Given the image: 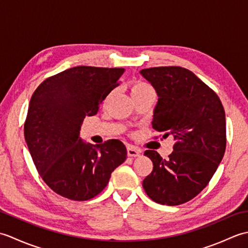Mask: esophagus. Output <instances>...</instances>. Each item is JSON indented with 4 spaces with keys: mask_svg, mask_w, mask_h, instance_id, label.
Returning <instances> with one entry per match:
<instances>
[{
    "mask_svg": "<svg viewBox=\"0 0 248 248\" xmlns=\"http://www.w3.org/2000/svg\"><path fill=\"white\" fill-rule=\"evenodd\" d=\"M127 152H128V155L129 156H139L140 155V150L135 148V147L132 146H128L127 147Z\"/></svg>",
    "mask_w": 248,
    "mask_h": 248,
    "instance_id": "1",
    "label": "esophagus"
}]
</instances>
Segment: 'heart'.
Returning a JSON list of instances; mask_svg holds the SVG:
<instances>
[{"mask_svg": "<svg viewBox=\"0 0 248 248\" xmlns=\"http://www.w3.org/2000/svg\"><path fill=\"white\" fill-rule=\"evenodd\" d=\"M149 89H152V87L149 85V84L139 81V82L133 83V85L131 86V93L132 94L140 93H143L146 91H149Z\"/></svg>", "mask_w": 248, "mask_h": 248, "instance_id": "b5f03b06", "label": "heart"}]
</instances>
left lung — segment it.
Instances as JSON below:
<instances>
[{
	"mask_svg": "<svg viewBox=\"0 0 248 248\" xmlns=\"http://www.w3.org/2000/svg\"><path fill=\"white\" fill-rule=\"evenodd\" d=\"M140 73L159 96L152 127L175 140L167 160L155 150L145 151L154 168L143 187L157 203L182 204L208 186L223 159L224 107L217 93L186 68L154 67Z\"/></svg>",
	"mask_w": 248,
	"mask_h": 248,
	"instance_id": "8db88e82",
	"label": "left lung"
}]
</instances>
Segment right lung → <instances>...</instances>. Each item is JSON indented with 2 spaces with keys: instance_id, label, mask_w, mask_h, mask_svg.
<instances>
[{
  "instance_id": "1",
  "label": "right lung",
  "mask_w": 248,
  "mask_h": 248,
  "mask_svg": "<svg viewBox=\"0 0 248 248\" xmlns=\"http://www.w3.org/2000/svg\"><path fill=\"white\" fill-rule=\"evenodd\" d=\"M124 68L78 66L52 76L36 88L24 123V138L36 170L52 191L84 202L107 186L127 159L118 140L100 145L80 138L85 116H93L115 87Z\"/></svg>"
}]
</instances>
